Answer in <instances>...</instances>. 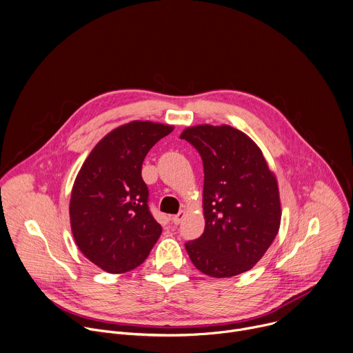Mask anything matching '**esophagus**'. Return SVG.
I'll return each mask as SVG.
<instances>
[{"mask_svg": "<svg viewBox=\"0 0 353 353\" xmlns=\"http://www.w3.org/2000/svg\"><path fill=\"white\" fill-rule=\"evenodd\" d=\"M185 218V211L182 210V211H179L176 215H172V218H171V221H172V223H175V225H179L181 223V221Z\"/></svg>", "mask_w": 353, "mask_h": 353, "instance_id": "1", "label": "esophagus"}]
</instances>
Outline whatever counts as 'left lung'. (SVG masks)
Segmentation results:
<instances>
[{"label":"left lung","instance_id":"obj_1","mask_svg":"<svg viewBox=\"0 0 353 353\" xmlns=\"http://www.w3.org/2000/svg\"><path fill=\"white\" fill-rule=\"evenodd\" d=\"M204 165V233L185 244L193 265L211 277L250 270L273 243L281 219L279 186L256 143L230 125L183 130Z\"/></svg>","mask_w":353,"mask_h":353}]
</instances>
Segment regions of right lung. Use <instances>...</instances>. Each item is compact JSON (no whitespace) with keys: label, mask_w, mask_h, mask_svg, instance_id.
Segmentation results:
<instances>
[{"label":"right lung","mask_w":353,"mask_h":353,"mask_svg":"<svg viewBox=\"0 0 353 353\" xmlns=\"http://www.w3.org/2000/svg\"><path fill=\"white\" fill-rule=\"evenodd\" d=\"M174 130L131 121L103 137L80 168L70 197V225L80 251L109 273L139 266L161 234L142 179L148 152Z\"/></svg>","instance_id":"obj_1"}]
</instances>
